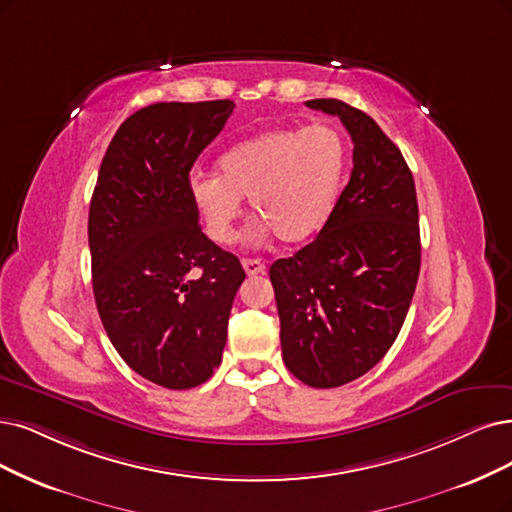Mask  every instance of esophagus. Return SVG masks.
<instances>
[{"instance_id":"1","label":"esophagus","mask_w":512,"mask_h":512,"mask_svg":"<svg viewBox=\"0 0 512 512\" xmlns=\"http://www.w3.org/2000/svg\"><path fill=\"white\" fill-rule=\"evenodd\" d=\"M242 268L249 276H257V274L266 272V263L259 259H242Z\"/></svg>"}]
</instances>
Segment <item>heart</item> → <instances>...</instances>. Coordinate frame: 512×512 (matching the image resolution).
Masks as SVG:
<instances>
[{"instance_id": "1", "label": "heart", "mask_w": 512, "mask_h": 512, "mask_svg": "<svg viewBox=\"0 0 512 512\" xmlns=\"http://www.w3.org/2000/svg\"><path fill=\"white\" fill-rule=\"evenodd\" d=\"M348 162V145L335 126L272 128L230 147L217 160V177L196 175L189 200L204 234L217 244L234 238V225L249 198L261 221L255 240L276 234L299 244L314 238L329 221Z\"/></svg>"}]
</instances>
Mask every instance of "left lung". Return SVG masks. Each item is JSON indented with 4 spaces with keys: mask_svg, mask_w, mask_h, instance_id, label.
Wrapping results in <instances>:
<instances>
[{
    "mask_svg": "<svg viewBox=\"0 0 512 512\" xmlns=\"http://www.w3.org/2000/svg\"><path fill=\"white\" fill-rule=\"evenodd\" d=\"M350 132L352 173L318 236L270 280L287 369L312 388H337L382 361L399 335L420 276L418 198L411 170L365 111L306 101Z\"/></svg>",
    "mask_w": 512,
    "mask_h": 512,
    "instance_id": "1",
    "label": "left lung"
}]
</instances>
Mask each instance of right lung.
<instances>
[{
	"mask_svg": "<svg viewBox=\"0 0 512 512\" xmlns=\"http://www.w3.org/2000/svg\"><path fill=\"white\" fill-rule=\"evenodd\" d=\"M234 103H156L118 128L88 215L92 291L109 342L145 380L170 390L219 367L244 270L202 234L189 170Z\"/></svg>",
	"mask_w": 512,
	"mask_h": 512,
	"instance_id": "1",
	"label": "right lung"
}]
</instances>
